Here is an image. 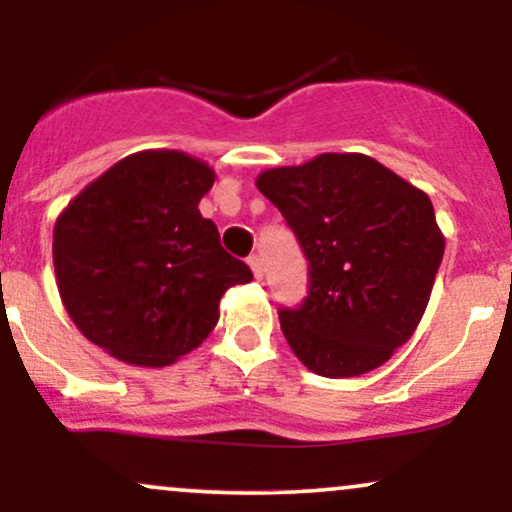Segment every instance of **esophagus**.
<instances>
[{"label":"esophagus","instance_id":"obj_1","mask_svg":"<svg viewBox=\"0 0 512 512\" xmlns=\"http://www.w3.org/2000/svg\"><path fill=\"white\" fill-rule=\"evenodd\" d=\"M248 264H250L252 274H255V279H262V276H264V264L260 260V255H250L248 257Z\"/></svg>","mask_w":512,"mask_h":512}]
</instances>
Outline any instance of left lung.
Segmentation results:
<instances>
[{
	"label": "left lung",
	"instance_id": "obj_1",
	"mask_svg": "<svg viewBox=\"0 0 512 512\" xmlns=\"http://www.w3.org/2000/svg\"><path fill=\"white\" fill-rule=\"evenodd\" d=\"M308 257V296L281 308L298 361L322 378L383 366L421 322L445 238L426 192L363 154L257 175Z\"/></svg>",
	"mask_w": 512,
	"mask_h": 512
}]
</instances>
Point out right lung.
Returning a JSON list of instances; mask_svg holds the SVG:
<instances>
[{"label":"right lung","instance_id":"add662e5","mask_svg":"<svg viewBox=\"0 0 512 512\" xmlns=\"http://www.w3.org/2000/svg\"><path fill=\"white\" fill-rule=\"evenodd\" d=\"M214 178L182 151H139L57 216V289L88 342L132 366L161 368L209 337L223 293L252 281L197 209Z\"/></svg>","mask_w":512,"mask_h":512}]
</instances>
